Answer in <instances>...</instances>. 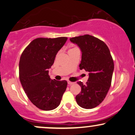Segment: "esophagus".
<instances>
[{
    "mask_svg": "<svg viewBox=\"0 0 135 135\" xmlns=\"http://www.w3.org/2000/svg\"><path fill=\"white\" fill-rule=\"evenodd\" d=\"M68 84H69V85H72V84H74V83L70 81H68Z\"/></svg>",
    "mask_w": 135,
    "mask_h": 135,
    "instance_id": "1",
    "label": "esophagus"
}]
</instances>
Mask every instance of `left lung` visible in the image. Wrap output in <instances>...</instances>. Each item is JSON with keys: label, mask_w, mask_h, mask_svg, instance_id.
Listing matches in <instances>:
<instances>
[{"label": "left lung", "mask_w": 135, "mask_h": 135, "mask_svg": "<svg viewBox=\"0 0 135 135\" xmlns=\"http://www.w3.org/2000/svg\"><path fill=\"white\" fill-rule=\"evenodd\" d=\"M70 40L81 51L80 69L89 72L85 84L78 82L81 91L75 98L76 102L84 109L94 108L103 101L110 87L114 69L112 55L107 45L93 36H80Z\"/></svg>", "instance_id": "1"}]
</instances>
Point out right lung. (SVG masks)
<instances>
[{"mask_svg": "<svg viewBox=\"0 0 135 135\" xmlns=\"http://www.w3.org/2000/svg\"><path fill=\"white\" fill-rule=\"evenodd\" d=\"M66 40V37L35 39L21 55L19 62L21 84L30 101L41 110L57 108L66 90L67 81L51 80L48 69L53 65L56 54Z\"/></svg>", "mask_w": 135, "mask_h": 135, "instance_id": "right-lung-1", "label": "right lung"}]
</instances>
